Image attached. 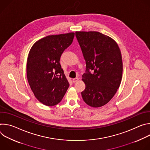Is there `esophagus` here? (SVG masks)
Listing matches in <instances>:
<instances>
[{
  "mask_svg": "<svg viewBox=\"0 0 150 150\" xmlns=\"http://www.w3.org/2000/svg\"><path fill=\"white\" fill-rule=\"evenodd\" d=\"M78 80H79V79L78 78H74V79H72V81H73V82H76L77 81H78Z\"/></svg>",
  "mask_w": 150,
  "mask_h": 150,
  "instance_id": "obj_1",
  "label": "esophagus"
}]
</instances>
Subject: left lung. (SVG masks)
<instances>
[{"label": "left lung", "instance_id": "left-lung-1", "mask_svg": "<svg viewBox=\"0 0 150 150\" xmlns=\"http://www.w3.org/2000/svg\"><path fill=\"white\" fill-rule=\"evenodd\" d=\"M75 35L86 62L82 79L85 84L81 93L83 100L93 108H100L110 101L120 85V49L113 38L97 31H76Z\"/></svg>", "mask_w": 150, "mask_h": 150}]
</instances>
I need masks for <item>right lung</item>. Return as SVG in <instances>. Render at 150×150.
Returning <instances> with one entry per match:
<instances>
[{"label":"right lung","instance_id":"add662e5","mask_svg":"<svg viewBox=\"0 0 150 150\" xmlns=\"http://www.w3.org/2000/svg\"><path fill=\"white\" fill-rule=\"evenodd\" d=\"M74 35V33L48 35L36 41L30 49L27 63L28 82L36 98L46 105L60 103L69 86L59 62Z\"/></svg>","mask_w":150,"mask_h":150}]
</instances>
